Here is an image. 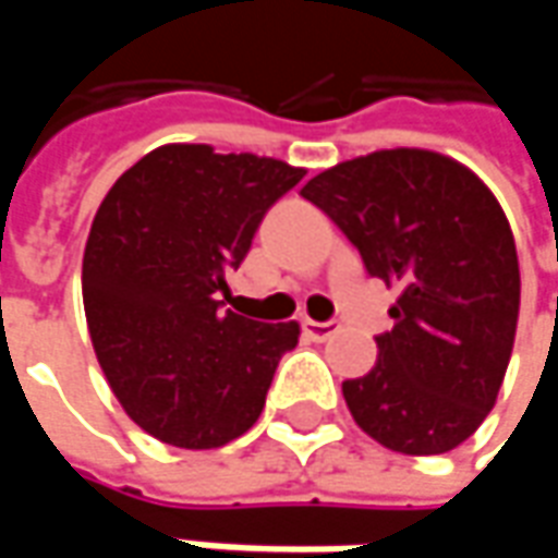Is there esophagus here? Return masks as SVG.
Here are the masks:
<instances>
[{"mask_svg": "<svg viewBox=\"0 0 558 558\" xmlns=\"http://www.w3.org/2000/svg\"><path fill=\"white\" fill-rule=\"evenodd\" d=\"M304 332L313 341H329L332 335L341 332V323L338 319H326V323H316V319H304Z\"/></svg>", "mask_w": 558, "mask_h": 558, "instance_id": "obj_1", "label": "esophagus"}]
</instances>
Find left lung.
<instances>
[{
    "instance_id": "8db88e82",
    "label": "left lung",
    "mask_w": 558,
    "mask_h": 558,
    "mask_svg": "<svg viewBox=\"0 0 558 558\" xmlns=\"http://www.w3.org/2000/svg\"><path fill=\"white\" fill-rule=\"evenodd\" d=\"M301 195L400 298L378 360L341 385L354 422L410 457L460 447L494 410L515 319L519 257L504 207L462 163L422 148L323 170Z\"/></svg>"
}]
</instances>
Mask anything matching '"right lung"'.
I'll list each match as a JSON object with an SVG mask.
<instances>
[{
  "label": "right lung",
  "mask_w": 558,
  "mask_h": 558,
  "mask_svg": "<svg viewBox=\"0 0 558 558\" xmlns=\"http://www.w3.org/2000/svg\"><path fill=\"white\" fill-rule=\"evenodd\" d=\"M301 167L210 145H161L98 207L83 254V307L101 373L140 428L185 447H223L257 422L298 323L223 311L267 210Z\"/></svg>",
  "instance_id": "obj_1"
}]
</instances>
